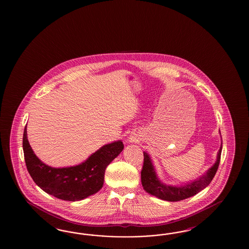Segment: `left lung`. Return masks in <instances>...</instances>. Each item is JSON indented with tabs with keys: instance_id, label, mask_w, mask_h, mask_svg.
<instances>
[{
	"instance_id": "1",
	"label": "left lung",
	"mask_w": 249,
	"mask_h": 249,
	"mask_svg": "<svg viewBox=\"0 0 249 249\" xmlns=\"http://www.w3.org/2000/svg\"><path fill=\"white\" fill-rule=\"evenodd\" d=\"M222 147L223 146L221 145L215 163L204 175H202L195 181L185 183L181 186L167 185L160 181L149 154L143 151L144 161L143 167L142 170V183L144 190L147 193L151 194V196H156L161 200L169 202H178L191 196H196V194H198L209 185L216 174L220 163Z\"/></svg>"
}]
</instances>
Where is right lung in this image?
Here are the masks:
<instances>
[{
    "mask_svg": "<svg viewBox=\"0 0 249 249\" xmlns=\"http://www.w3.org/2000/svg\"><path fill=\"white\" fill-rule=\"evenodd\" d=\"M26 126L23 137L24 160L34 181L48 195L64 201H80L98 193L104 183L107 166L121 153V141L106 144L78 165L53 168L42 162L31 148Z\"/></svg>",
    "mask_w": 249,
    "mask_h": 249,
    "instance_id": "right-lung-1",
    "label": "right lung"
}]
</instances>
